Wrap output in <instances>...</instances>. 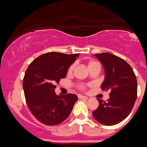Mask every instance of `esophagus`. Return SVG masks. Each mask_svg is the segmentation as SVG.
I'll return each instance as SVG.
<instances>
[{
  "label": "esophagus",
  "mask_w": 147,
  "mask_h": 147,
  "mask_svg": "<svg viewBox=\"0 0 147 147\" xmlns=\"http://www.w3.org/2000/svg\"><path fill=\"white\" fill-rule=\"evenodd\" d=\"M78 98H85V99H86V98H88V97H87V96H83V95H78Z\"/></svg>",
  "instance_id": "obj_1"
}]
</instances>
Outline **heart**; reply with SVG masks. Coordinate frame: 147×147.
Here are the masks:
<instances>
[{
	"label": "heart",
	"instance_id": "heart-1",
	"mask_svg": "<svg viewBox=\"0 0 147 147\" xmlns=\"http://www.w3.org/2000/svg\"><path fill=\"white\" fill-rule=\"evenodd\" d=\"M96 65H99V64H98V62L96 61H90L89 63H88V68H90L92 67L93 66H96ZM100 66V65H99ZM74 65L73 64V65H71V66L69 67V69H68V73H71L72 72V70H74Z\"/></svg>",
	"mask_w": 147,
	"mask_h": 147
}]
</instances>
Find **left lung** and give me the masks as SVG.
<instances>
[{"mask_svg":"<svg viewBox=\"0 0 147 147\" xmlns=\"http://www.w3.org/2000/svg\"><path fill=\"white\" fill-rule=\"evenodd\" d=\"M105 70L102 90H109V98L103 102L98 98V107L92 115L100 124L115 125L131 113L137 96V82L133 69L124 59L110 53L96 54Z\"/></svg>","mask_w":147,"mask_h":147,"instance_id":"obj_1","label":"left lung"}]
</instances>
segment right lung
Listing matches in <instances>:
<instances>
[{"mask_svg":"<svg viewBox=\"0 0 147 147\" xmlns=\"http://www.w3.org/2000/svg\"><path fill=\"white\" fill-rule=\"evenodd\" d=\"M79 54L49 52L36 57L26 70L23 87L32 114L42 124L57 125L68 118L77 102V95H56L55 83L65 78L68 68Z\"/></svg>","mask_w":147,"mask_h":147,"instance_id":"1","label":"right lung"}]
</instances>
